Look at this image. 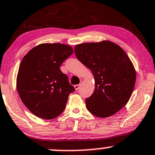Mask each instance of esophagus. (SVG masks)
I'll list each match as a JSON object with an SVG mask.
<instances>
[{"instance_id": "1", "label": "esophagus", "mask_w": 155, "mask_h": 155, "mask_svg": "<svg viewBox=\"0 0 155 155\" xmlns=\"http://www.w3.org/2000/svg\"><path fill=\"white\" fill-rule=\"evenodd\" d=\"M80 86H81V85H74V87H75V89H76V90L77 91V90H79V87H80Z\"/></svg>"}]
</instances>
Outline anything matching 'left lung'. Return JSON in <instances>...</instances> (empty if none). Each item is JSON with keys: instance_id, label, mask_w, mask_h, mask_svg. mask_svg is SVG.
Masks as SVG:
<instances>
[{"instance_id": "1", "label": "left lung", "mask_w": 155, "mask_h": 155, "mask_svg": "<svg viewBox=\"0 0 155 155\" xmlns=\"http://www.w3.org/2000/svg\"><path fill=\"white\" fill-rule=\"evenodd\" d=\"M78 60L93 73L95 88L85 100L87 110L107 118L122 109L130 98L136 82V70L125 51L109 40L78 44Z\"/></svg>"}]
</instances>
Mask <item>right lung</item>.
Returning <instances> with one entry per match:
<instances>
[{"instance_id":"right-lung-1","label":"right lung","mask_w":155,"mask_h":155,"mask_svg":"<svg viewBox=\"0 0 155 155\" xmlns=\"http://www.w3.org/2000/svg\"><path fill=\"white\" fill-rule=\"evenodd\" d=\"M73 52L70 46L42 43L24 56L18 68L16 87L21 101L31 112L43 119L62 113L68 96L75 90L60 70Z\"/></svg>"}]
</instances>
